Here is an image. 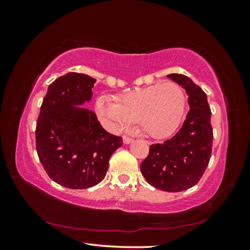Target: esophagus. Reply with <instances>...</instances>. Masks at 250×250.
<instances>
[{
    "instance_id": "34e87169",
    "label": "esophagus",
    "mask_w": 250,
    "mask_h": 250,
    "mask_svg": "<svg viewBox=\"0 0 250 250\" xmlns=\"http://www.w3.org/2000/svg\"><path fill=\"white\" fill-rule=\"evenodd\" d=\"M122 141H124L125 145H130V143L133 142V139H131L130 137H126V135H125V137L122 138Z\"/></svg>"
}]
</instances>
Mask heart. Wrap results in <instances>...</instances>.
Here are the masks:
<instances>
[{
  "mask_svg": "<svg viewBox=\"0 0 250 250\" xmlns=\"http://www.w3.org/2000/svg\"><path fill=\"white\" fill-rule=\"evenodd\" d=\"M96 109L110 130H125L138 119L147 137L164 139L179 128L185 110L184 91L177 83H155L116 97L100 96Z\"/></svg>",
  "mask_w": 250,
  "mask_h": 250,
  "instance_id": "b5f03b06",
  "label": "heart"
}]
</instances>
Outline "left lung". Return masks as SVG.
Masks as SVG:
<instances>
[{
	"label": "left lung",
	"instance_id": "obj_1",
	"mask_svg": "<svg viewBox=\"0 0 250 250\" xmlns=\"http://www.w3.org/2000/svg\"><path fill=\"white\" fill-rule=\"evenodd\" d=\"M188 96L189 111L174 137L152 145L140 166L149 184L166 192H181L195 185L208 166L213 129L207 96L191 78L182 74L167 76Z\"/></svg>",
	"mask_w": 250,
	"mask_h": 250
}]
</instances>
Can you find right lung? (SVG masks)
Returning a JSON list of instances; mask_svg holds the SVG:
<instances>
[{"label":"right lung","mask_w":250,"mask_h":250,"mask_svg":"<svg viewBox=\"0 0 250 250\" xmlns=\"http://www.w3.org/2000/svg\"><path fill=\"white\" fill-rule=\"evenodd\" d=\"M96 79L68 73L48 86L36 124V151L46 173L57 184L88 188L103 181L109 160L122 138L105 131L91 101Z\"/></svg>","instance_id":"right-lung-1"}]
</instances>
